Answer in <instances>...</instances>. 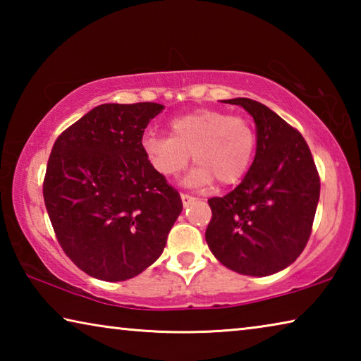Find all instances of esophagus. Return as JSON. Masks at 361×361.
I'll use <instances>...</instances> for the list:
<instances>
[{
	"label": "esophagus",
	"instance_id": "34e87169",
	"mask_svg": "<svg viewBox=\"0 0 361 361\" xmlns=\"http://www.w3.org/2000/svg\"><path fill=\"white\" fill-rule=\"evenodd\" d=\"M181 202H183V205L188 207L189 204L194 202V197H192V195H189V194H181Z\"/></svg>",
	"mask_w": 361,
	"mask_h": 361
}]
</instances>
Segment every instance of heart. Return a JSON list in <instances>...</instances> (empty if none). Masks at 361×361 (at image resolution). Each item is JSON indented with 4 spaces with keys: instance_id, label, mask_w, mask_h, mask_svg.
I'll list each match as a JSON object with an SVG mask.
<instances>
[{
    "instance_id": "obj_1",
    "label": "heart",
    "mask_w": 361,
    "mask_h": 361,
    "mask_svg": "<svg viewBox=\"0 0 361 361\" xmlns=\"http://www.w3.org/2000/svg\"><path fill=\"white\" fill-rule=\"evenodd\" d=\"M256 137L250 122L221 109H195L170 122V137L146 133L143 152L162 176L178 175L189 162H197L186 183L204 186L216 180L234 185L252 164Z\"/></svg>"
}]
</instances>
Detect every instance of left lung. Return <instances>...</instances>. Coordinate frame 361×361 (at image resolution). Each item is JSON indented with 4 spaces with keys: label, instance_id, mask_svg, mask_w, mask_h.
Returning a JSON list of instances; mask_svg holds the SVG:
<instances>
[{
    "label": "left lung",
    "instance_id": "obj_1",
    "mask_svg": "<svg viewBox=\"0 0 361 361\" xmlns=\"http://www.w3.org/2000/svg\"><path fill=\"white\" fill-rule=\"evenodd\" d=\"M252 116L256 154L234 191L209 199L205 240L215 258L243 276L266 277L295 262L307 243L320 178L301 133L266 105L232 99Z\"/></svg>",
    "mask_w": 361,
    "mask_h": 361
}]
</instances>
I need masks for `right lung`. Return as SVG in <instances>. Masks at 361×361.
Returning a JSON list of instances; mask_svg holds the SVG:
<instances>
[{"mask_svg": "<svg viewBox=\"0 0 361 361\" xmlns=\"http://www.w3.org/2000/svg\"><path fill=\"white\" fill-rule=\"evenodd\" d=\"M164 105L103 103L70 126L49 157L44 204L57 240L75 264L122 282L162 255L181 197L151 167L142 140Z\"/></svg>", "mask_w": 361, "mask_h": 361, "instance_id": "add662e5", "label": "right lung"}]
</instances>
